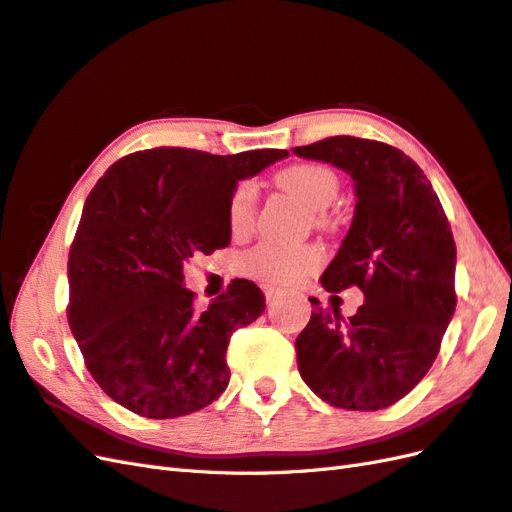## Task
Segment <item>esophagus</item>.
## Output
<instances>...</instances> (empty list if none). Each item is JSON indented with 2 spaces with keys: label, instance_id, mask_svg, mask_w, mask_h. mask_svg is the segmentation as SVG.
<instances>
[{
  "label": "esophagus",
  "instance_id": "esophagus-1",
  "mask_svg": "<svg viewBox=\"0 0 512 512\" xmlns=\"http://www.w3.org/2000/svg\"><path fill=\"white\" fill-rule=\"evenodd\" d=\"M266 300H268V305H274V303H277V300L283 296L279 290H274V287H266Z\"/></svg>",
  "mask_w": 512,
  "mask_h": 512
}]
</instances>
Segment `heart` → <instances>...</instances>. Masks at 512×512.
<instances>
[{
	"instance_id": "heart-1",
	"label": "heart",
	"mask_w": 512,
	"mask_h": 512,
	"mask_svg": "<svg viewBox=\"0 0 512 512\" xmlns=\"http://www.w3.org/2000/svg\"><path fill=\"white\" fill-rule=\"evenodd\" d=\"M279 186L294 194L296 199L318 212L316 220L324 222V209L331 207L339 194V179L331 168L320 164H296L285 168L277 177ZM257 192L251 181L240 183L235 188L229 203V225L235 233L251 229L255 218ZM320 264V253L316 248H285L277 244H259L246 255L244 266L257 279L268 283H296Z\"/></svg>"
}]
</instances>
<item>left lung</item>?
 I'll return each mask as SVG.
<instances>
[{
	"label": "left lung",
	"instance_id": "8db88e82",
	"mask_svg": "<svg viewBox=\"0 0 512 512\" xmlns=\"http://www.w3.org/2000/svg\"><path fill=\"white\" fill-rule=\"evenodd\" d=\"M292 153L352 179L355 216L320 281L326 292H363L348 320L311 298L316 309L296 337L300 376L337 409H387L426 376L454 316L450 222L424 170L385 142L333 136Z\"/></svg>",
	"mask_w": 512,
	"mask_h": 512
}]
</instances>
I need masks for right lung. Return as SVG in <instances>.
Here are the masks:
<instances>
[{"label":"right lung","mask_w":512,"mask_h":512,"mask_svg":"<svg viewBox=\"0 0 512 512\" xmlns=\"http://www.w3.org/2000/svg\"><path fill=\"white\" fill-rule=\"evenodd\" d=\"M287 155L160 147L123 157L97 181L69 253V324L88 372L114 402L170 419L227 389L231 333L264 313V292L235 279L199 309L183 264L231 244L238 181Z\"/></svg>","instance_id":"add662e5"}]
</instances>
